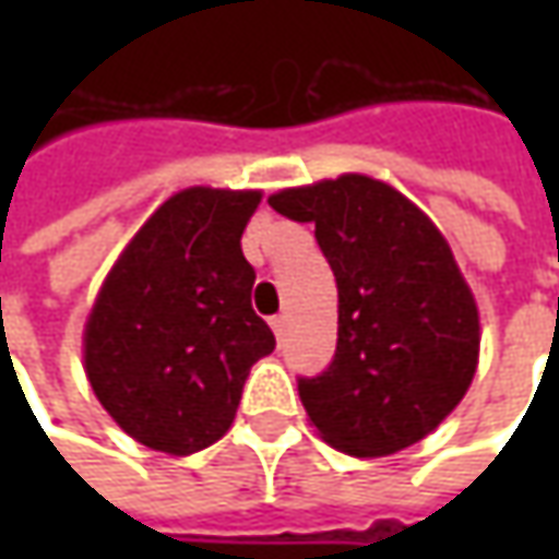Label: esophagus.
Here are the masks:
<instances>
[{
    "label": "esophagus",
    "instance_id": "obj_1",
    "mask_svg": "<svg viewBox=\"0 0 559 559\" xmlns=\"http://www.w3.org/2000/svg\"><path fill=\"white\" fill-rule=\"evenodd\" d=\"M286 326H289L286 313H276V317H270V330L276 333V338H283V335H286Z\"/></svg>",
    "mask_w": 559,
    "mask_h": 559
}]
</instances>
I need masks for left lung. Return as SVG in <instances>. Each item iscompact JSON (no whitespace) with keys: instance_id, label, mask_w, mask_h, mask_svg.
Wrapping results in <instances>:
<instances>
[{"instance_id":"left-lung-1","label":"left lung","mask_w":559,"mask_h":559,"mask_svg":"<svg viewBox=\"0 0 559 559\" xmlns=\"http://www.w3.org/2000/svg\"><path fill=\"white\" fill-rule=\"evenodd\" d=\"M273 211L313 224L338 286V342L298 395L320 439L385 457L436 432L479 367V305L426 211L370 174L289 186Z\"/></svg>"}]
</instances>
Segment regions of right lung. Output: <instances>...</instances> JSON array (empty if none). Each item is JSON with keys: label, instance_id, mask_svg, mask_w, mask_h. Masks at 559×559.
I'll return each mask as SVG.
<instances>
[{"label": "right lung", "instance_id": "1", "mask_svg": "<svg viewBox=\"0 0 559 559\" xmlns=\"http://www.w3.org/2000/svg\"><path fill=\"white\" fill-rule=\"evenodd\" d=\"M261 189L189 186L133 233L83 323V370L108 417L170 457L236 419L254 360L276 338L251 311L242 233Z\"/></svg>", "mask_w": 559, "mask_h": 559}]
</instances>
